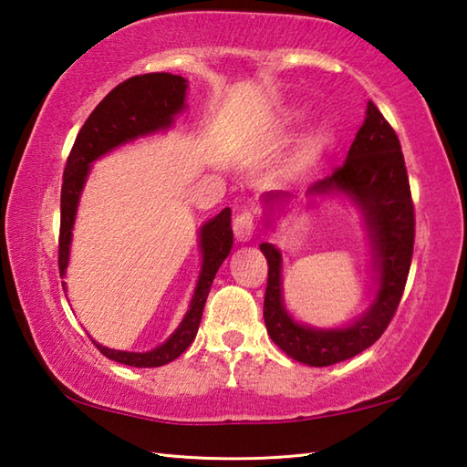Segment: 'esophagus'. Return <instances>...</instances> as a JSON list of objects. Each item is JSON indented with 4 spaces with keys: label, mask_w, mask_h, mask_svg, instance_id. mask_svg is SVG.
<instances>
[{
    "label": "esophagus",
    "mask_w": 467,
    "mask_h": 467,
    "mask_svg": "<svg viewBox=\"0 0 467 467\" xmlns=\"http://www.w3.org/2000/svg\"><path fill=\"white\" fill-rule=\"evenodd\" d=\"M254 213L249 211V208L241 211L233 221V231L239 241H249L254 233Z\"/></svg>",
    "instance_id": "obj_1"
}]
</instances>
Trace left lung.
Returning <instances> with one entry per match:
<instances>
[{"label": "left lung", "instance_id": "obj_1", "mask_svg": "<svg viewBox=\"0 0 467 467\" xmlns=\"http://www.w3.org/2000/svg\"><path fill=\"white\" fill-rule=\"evenodd\" d=\"M329 191L347 192L363 208L379 266L377 299L349 329L319 331L296 325L286 315L281 299V254L273 244H261L269 265L263 306L266 331L295 361L313 367L351 359L371 347L389 327L408 283L415 241V208L408 168L398 134L373 102L367 104L365 122L357 130L345 162L309 188L311 194ZM276 196L281 194L273 198Z\"/></svg>", "mask_w": 467, "mask_h": 467}]
</instances>
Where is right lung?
Segmentation results:
<instances>
[{
  "label": "right lung",
  "instance_id": "add662e5",
  "mask_svg": "<svg viewBox=\"0 0 467 467\" xmlns=\"http://www.w3.org/2000/svg\"><path fill=\"white\" fill-rule=\"evenodd\" d=\"M186 80L174 74H140L132 76L118 84L104 100L94 108L88 120L76 136V142L69 150L64 168L62 198H59V239H57V266L59 276L66 275L69 241H72V226L76 216L78 198H80L84 181L90 171V162L112 148L120 146L138 136L162 130L172 124L174 114L184 106ZM201 246L204 253V263L192 296L191 309L182 319L181 327L172 333L164 345L148 353H128L114 351L108 347L94 345L108 359L130 367H161L174 361L182 355L188 345L194 341L198 325L202 319L206 296L211 293V285L218 266L233 249V228H231V208H224L221 214L206 223L201 231Z\"/></svg>",
  "mask_w": 467,
  "mask_h": 467
}]
</instances>
